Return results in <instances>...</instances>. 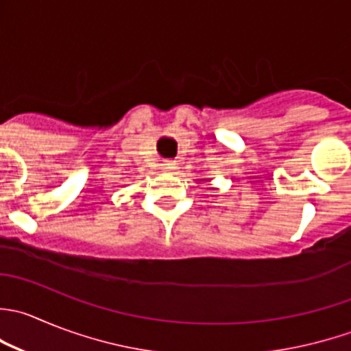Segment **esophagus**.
Listing matches in <instances>:
<instances>
[{"instance_id":"1","label":"esophagus","mask_w":351,"mask_h":351,"mask_svg":"<svg viewBox=\"0 0 351 351\" xmlns=\"http://www.w3.org/2000/svg\"><path fill=\"white\" fill-rule=\"evenodd\" d=\"M161 169L162 171H175L176 169V162H173V161H166V162H162L161 165Z\"/></svg>"}]
</instances>
